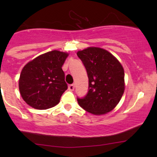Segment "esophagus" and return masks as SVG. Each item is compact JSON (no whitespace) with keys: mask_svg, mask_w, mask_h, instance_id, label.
Segmentation results:
<instances>
[{"mask_svg":"<svg viewBox=\"0 0 157 157\" xmlns=\"http://www.w3.org/2000/svg\"><path fill=\"white\" fill-rule=\"evenodd\" d=\"M74 87H75V86H74V84H70L69 86H68L69 90H71V91H73V90H74Z\"/></svg>","mask_w":157,"mask_h":157,"instance_id":"obj_1","label":"esophagus"}]
</instances>
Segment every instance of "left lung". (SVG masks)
Returning a JSON list of instances; mask_svg holds the SVG:
<instances>
[{
	"instance_id": "obj_1",
	"label": "left lung",
	"mask_w": 157,
	"mask_h": 157,
	"mask_svg": "<svg viewBox=\"0 0 157 157\" xmlns=\"http://www.w3.org/2000/svg\"><path fill=\"white\" fill-rule=\"evenodd\" d=\"M87 72L88 92L77 97L80 107L94 115L110 112L124 90V72L119 61L105 49L90 47L77 53Z\"/></svg>"
}]
</instances>
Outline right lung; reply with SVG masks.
<instances>
[{
    "label": "right lung",
    "mask_w": 157,
    "mask_h": 157,
    "mask_svg": "<svg viewBox=\"0 0 157 157\" xmlns=\"http://www.w3.org/2000/svg\"><path fill=\"white\" fill-rule=\"evenodd\" d=\"M67 54L52 51L28 63L20 74L19 89L23 100L37 109H47L59 102L67 89L62 67Z\"/></svg>",
    "instance_id": "obj_1"
}]
</instances>
